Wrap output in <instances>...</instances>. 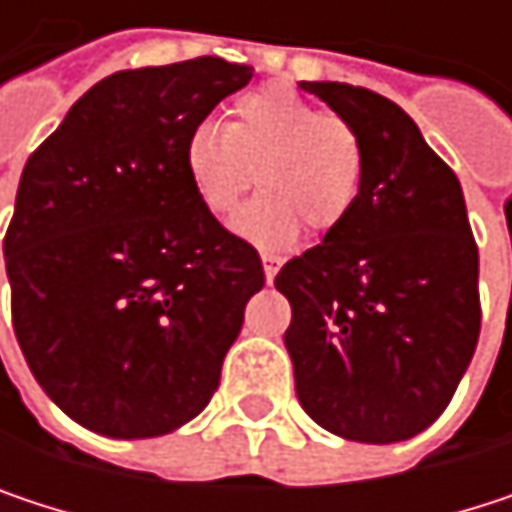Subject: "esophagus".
<instances>
[{"mask_svg": "<svg viewBox=\"0 0 512 512\" xmlns=\"http://www.w3.org/2000/svg\"><path fill=\"white\" fill-rule=\"evenodd\" d=\"M260 260H263V275H266V281L272 284V278H275V272L281 269V263H284V260H281L278 255H272V252H263Z\"/></svg>", "mask_w": 512, "mask_h": 512, "instance_id": "34e87169", "label": "esophagus"}]
</instances>
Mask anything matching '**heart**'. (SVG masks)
<instances>
[{"instance_id":"obj_1","label":"heart","mask_w":512,"mask_h":512,"mask_svg":"<svg viewBox=\"0 0 512 512\" xmlns=\"http://www.w3.org/2000/svg\"><path fill=\"white\" fill-rule=\"evenodd\" d=\"M183 171L198 204L225 219L255 183L263 186L234 219L257 246H287L302 225L338 231L361 192L364 142L356 124L320 112L287 88H257L231 103L222 127L204 121L183 142Z\"/></svg>"}]
</instances>
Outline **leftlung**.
I'll return each instance as SVG.
<instances>
[{
	"mask_svg": "<svg viewBox=\"0 0 512 512\" xmlns=\"http://www.w3.org/2000/svg\"><path fill=\"white\" fill-rule=\"evenodd\" d=\"M364 142L350 219L275 275L296 397L329 433L388 445L451 403L480 335L477 243L454 168L388 97L302 82Z\"/></svg>",
	"mask_w": 512,
	"mask_h": 512,
	"instance_id": "1",
	"label": "left lung"
}]
</instances>
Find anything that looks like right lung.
Wrapping results in <instances>:
<instances>
[{"mask_svg":"<svg viewBox=\"0 0 512 512\" xmlns=\"http://www.w3.org/2000/svg\"><path fill=\"white\" fill-rule=\"evenodd\" d=\"M249 79L216 55L112 73L23 168L2 240L14 335L55 406L100 436L192 421L263 287L255 246L183 171L189 130Z\"/></svg>","mask_w":512,"mask_h":512,"instance_id":"1","label":"right lung"}]
</instances>
